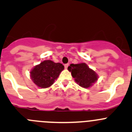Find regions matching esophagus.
I'll list each match as a JSON object with an SVG mask.
<instances>
[{
    "mask_svg": "<svg viewBox=\"0 0 132 132\" xmlns=\"http://www.w3.org/2000/svg\"><path fill=\"white\" fill-rule=\"evenodd\" d=\"M68 66H69L68 64H64V68H65V69H66V70L68 68Z\"/></svg>",
    "mask_w": 132,
    "mask_h": 132,
    "instance_id": "esophagus-1",
    "label": "esophagus"
}]
</instances>
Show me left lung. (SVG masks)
Masks as SVG:
<instances>
[{"instance_id": "8db88e82", "label": "left lung", "mask_w": 132, "mask_h": 132, "mask_svg": "<svg viewBox=\"0 0 132 132\" xmlns=\"http://www.w3.org/2000/svg\"><path fill=\"white\" fill-rule=\"evenodd\" d=\"M68 70L78 86L83 88H89L98 80V75L85 62L71 64Z\"/></svg>"}]
</instances>
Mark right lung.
<instances>
[{"mask_svg": "<svg viewBox=\"0 0 132 132\" xmlns=\"http://www.w3.org/2000/svg\"><path fill=\"white\" fill-rule=\"evenodd\" d=\"M64 69L62 64L51 60H45L36 65L30 71L32 81L38 87L45 89L52 86L60 73Z\"/></svg>", "mask_w": 132, "mask_h": 132, "instance_id": "right-lung-1", "label": "right lung"}]
</instances>
